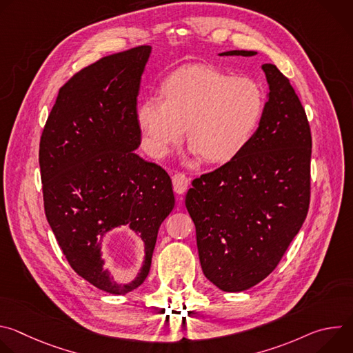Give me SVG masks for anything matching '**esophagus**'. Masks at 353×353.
<instances>
[{"label": "esophagus", "instance_id": "34e87169", "mask_svg": "<svg viewBox=\"0 0 353 353\" xmlns=\"http://www.w3.org/2000/svg\"><path fill=\"white\" fill-rule=\"evenodd\" d=\"M173 188H174V191L177 192V194H184L185 192V190L188 188V184H190V180H188V177L184 174V173H176L174 176H173Z\"/></svg>", "mask_w": 353, "mask_h": 353}]
</instances>
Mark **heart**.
Listing matches in <instances>:
<instances>
[{
	"instance_id": "1",
	"label": "heart",
	"mask_w": 353,
	"mask_h": 353,
	"mask_svg": "<svg viewBox=\"0 0 353 353\" xmlns=\"http://www.w3.org/2000/svg\"><path fill=\"white\" fill-rule=\"evenodd\" d=\"M163 99L150 96L137 109L143 141L155 157H165L183 139L208 163L233 159L256 131L264 109L260 85L208 65L181 70L166 79Z\"/></svg>"
}]
</instances>
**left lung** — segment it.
Here are the masks:
<instances>
[{
  "mask_svg": "<svg viewBox=\"0 0 353 353\" xmlns=\"http://www.w3.org/2000/svg\"><path fill=\"white\" fill-rule=\"evenodd\" d=\"M261 68L270 92L257 131L233 159L194 179L185 195L203 272L223 292L250 289L276 268L310 204L306 112L274 64Z\"/></svg>",
  "mask_w": 353,
  "mask_h": 353,
  "instance_id": "obj_1",
  "label": "left lung"
}]
</instances>
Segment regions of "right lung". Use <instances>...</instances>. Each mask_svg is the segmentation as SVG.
I'll list each match as a JSON object with an SVG mask.
<instances>
[{
  "label": "right lung",
  "mask_w": 353,
  "mask_h": 353,
  "mask_svg": "<svg viewBox=\"0 0 353 353\" xmlns=\"http://www.w3.org/2000/svg\"><path fill=\"white\" fill-rule=\"evenodd\" d=\"M150 46H138L85 67L64 83L40 138L44 212L71 268L112 294L137 289L148 276L158 230L174 207L170 176L139 158L137 96ZM128 225L145 259L130 284L104 270V234Z\"/></svg>",
  "instance_id": "add662e5"
}]
</instances>
